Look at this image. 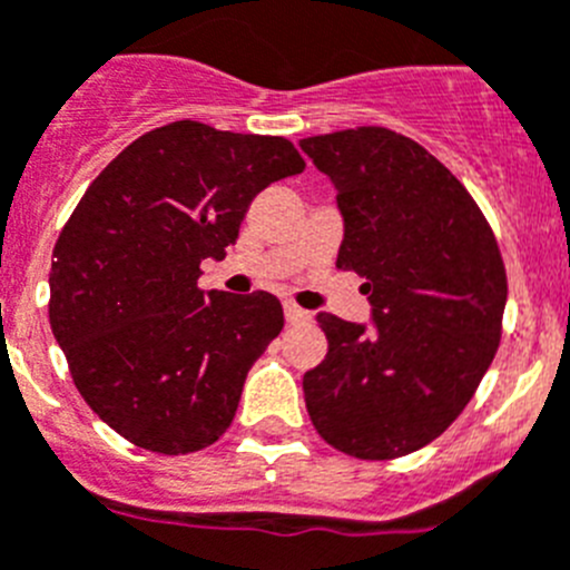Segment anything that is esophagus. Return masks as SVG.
Masks as SVG:
<instances>
[{"label":"esophagus","instance_id":"obj_1","mask_svg":"<svg viewBox=\"0 0 570 570\" xmlns=\"http://www.w3.org/2000/svg\"><path fill=\"white\" fill-rule=\"evenodd\" d=\"M285 320H288V325H302V322L311 320V313L302 311L294 302H285Z\"/></svg>","mask_w":570,"mask_h":570}]
</instances>
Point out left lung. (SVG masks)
Returning a JSON list of instances; mask_svg holds the SVG:
<instances>
[{"mask_svg":"<svg viewBox=\"0 0 570 570\" xmlns=\"http://www.w3.org/2000/svg\"><path fill=\"white\" fill-rule=\"evenodd\" d=\"M336 186V268L364 276L373 325L320 313L325 362L302 379L313 426L344 455L393 461L472 401L503 331L505 265L478 203L424 146L384 127L299 140Z\"/></svg>","mask_w":570,"mask_h":570,"instance_id":"8db88e82","label":"left lung"}]
</instances>
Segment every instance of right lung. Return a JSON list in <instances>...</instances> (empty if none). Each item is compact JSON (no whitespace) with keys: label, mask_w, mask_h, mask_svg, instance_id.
<instances>
[{"label":"right lung","mask_w":570,"mask_h":570,"mask_svg":"<svg viewBox=\"0 0 570 570\" xmlns=\"http://www.w3.org/2000/svg\"><path fill=\"white\" fill-rule=\"evenodd\" d=\"M305 160L276 135L175 121L140 135L83 191L50 271V327L104 424L160 455L212 446L279 336L274 294L197 288L250 200Z\"/></svg>","instance_id":"1"}]
</instances>
